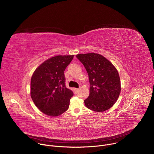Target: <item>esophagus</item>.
<instances>
[{"label": "esophagus", "mask_w": 154, "mask_h": 154, "mask_svg": "<svg viewBox=\"0 0 154 154\" xmlns=\"http://www.w3.org/2000/svg\"><path fill=\"white\" fill-rule=\"evenodd\" d=\"M79 88H75L74 89V93H75V94H77L78 93H79Z\"/></svg>", "instance_id": "esophagus-1"}]
</instances>
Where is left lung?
Masks as SVG:
<instances>
[{
    "instance_id": "1",
    "label": "left lung",
    "mask_w": 154,
    "mask_h": 154,
    "mask_svg": "<svg viewBox=\"0 0 154 154\" xmlns=\"http://www.w3.org/2000/svg\"><path fill=\"white\" fill-rule=\"evenodd\" d=\"M90 80V95L84 100L86 106L97 112L110 108L117 101L121 92L118 71L112 63L96 53L78 54Z\"/></svg>"
}]
</instances>
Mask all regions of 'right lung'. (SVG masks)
I'll list each match as a JSON object with an SVG mask.
<instances>
[{"instance_id":"1","label":"right lung","mask_w":154,"mask_h":154,"mask_svg":"<svg viewBox=\"0 0 154 154\" xmlns=\"http://www.w3.org/2000/svg\"><path fill=\"white\" fill-rule=\"evenodd\" d=\"M74 55L53 57L35 71L30 84V94L38 108L48 116H57L69 108L73 92L65 85L64 71Z\"/></svg>"}]
</instances>
